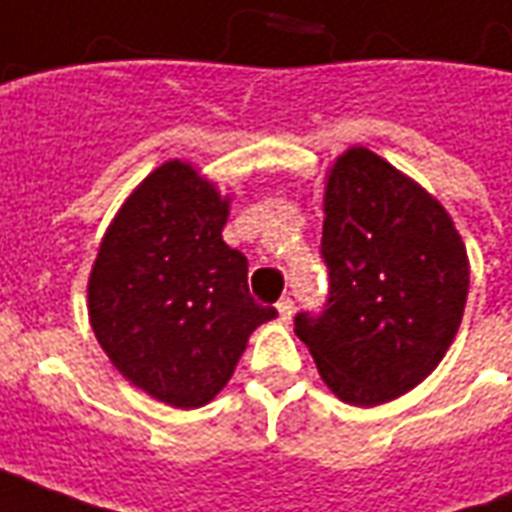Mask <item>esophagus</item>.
Segmentation results:
<instances>
[{"label":"esophagus","mask_w":512,"mask_h":512,"mask_svg":"<svg viewBox=\"0 0 512 512\" xmlns=\"http://www.w3.org/2000/svg\"><path fill=\"white\" fill-rule=\"evenodd\" d=\"M277 312H279V318L288 323L290 318H293V301H290V299H279L277 301Z\"/></svg>","instance_id":"obj_1"}]
</instances>
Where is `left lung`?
Listing matches in <instances>:
<instances>
[{
    "label": "left lung",
    "mask_w": 512,
    "mask_h": 512,
    "mask_svg": "<svg viewBox=\"0 0 512 512\" xmlns=\"http://www.w3.org/2000/svg\"><path fill=\"white\" fill-rule=\"evenodd\" d=\"M323 208L329 296L296 315V334L334 395L378 406L430 376L455 340L466 246L439 202L367 147L337 158Z\"/></svg>",
    "instance_id": "8db88e82"
}]
</instances>
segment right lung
Segmentation results:
<instances>
[{
	"label": "right lung",
	"mask_w": 512,
	"mask_h": 512,
	"mask_svg": "<svg viewBox=\"0 0 512 512\" xmlns=\"http://www.w3.org/2000/svg\"><path fill=\"white\" fill-rule=\"evenodd\" d=\"M227 200L189 164L167 161L109 224L93 274L90 323L112 365L178 408L219 395L249 334L277 310L249 296L246 257L222 241Z\"/></svg>",
	"instance_id": "obj_1"
}]
</instances>
